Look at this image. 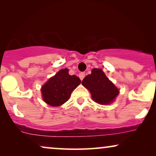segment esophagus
I'll list each match as a JSON object with an SVG mask.
<instances>
[{"instance_id": "1", "label": "esophagus", "mask_w": 156, "mask_h": 156, "mask_svg": "<svg viewBox=\"0 0 156 156\" xmlns=\"http://www.w3.org/2000/svg\"><path fill=\"white\" fill-rule=\"evenodd\" d=\"M84 76H85V74L83 73V72H81V73H80V74H79V77H80L81 80H83V79L84 78Z\"/></svg>"}]
</instances>
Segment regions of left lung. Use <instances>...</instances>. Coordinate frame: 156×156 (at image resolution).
<instances>
[{
    "label": "left lung",
    "instance_id": "obj_1",
    "mask_svg": "<svg viewBox=\"0 0 156 156\" xmlns=\"http://www.w3.org/2000/svg\"><path fill=\"white\" fill-rule=\"evenodd\" d=\"M82 84L90 91L94 101L100 104L112 103L119 93V89L101 69H93L91 74L85 76Z\"/></svg>",
    "mask_w": 156,
    "mask_h": 156
}]
</instances>
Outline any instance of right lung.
<instances>
[{
  "instance_id": "right-lung-1",
  "label": "right lung",
  "mask_w": 156,
  "mask_h": 156,
  "mask_svg": "<svg viewBox=\"0 0 156 156\" xmlns=\"http://www.w3.org/2000/svg\"><path fill=\"white\" fill-rule=\"evenodd\" d=\"M80 83V79L69 75L67 69H61L42 87V99L52 106H60L69 99L72 91Z\"/></svg>"
}]
</instances>
